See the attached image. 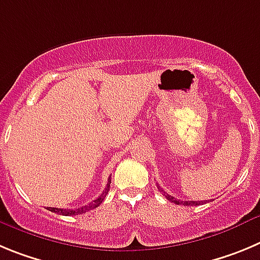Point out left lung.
<instances>
[{
  "label": "left lung",
  "mask_w": 260,
  "mask_h": 260,
  "mask_svg": "<svg viewBox=\"0 0 260 260\" xmlns=\"http://www.w3.org/2000/svg\"><path fill=\"white\" fill-rule=\"evenodd\" d=\"M159 190L160 191H163L162 189L160 188H158ZM163 196H165L166 198H167L168 201H171V202H175L176 203V205H184V206H198V205H203V203H206V202H203V201H198V202H196V201H189V202H182V201H179V200H175L174 197H172V196H170V194H167L166 193V191H163Z\"/></svg>",
  "instance_id": "1"
}]
</instances>
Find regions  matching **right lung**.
I'll use <instances>...</instances> for the list:
<instances>
[{
    "mask_svg": "<svg viewBox=\"0 0 260 260\" xmlns=\"http://www.w3.org/2000/svg\"><path fill=\"white\" fill-rule=\"evenodd\" d=\"M110 182H111V176L109 177L107 186H106V189H105L104 193H102L101 196L97 198V200L93 201L92 203H89L88 206H83V207H80V209H75V210H63V209H57V207H49L48 210L51 212H57V214H62V215H64V216H69V215H80V214H84V212H86V211H89V210L95 209V207H98V206L101 205L102 201L106 198L107 193H109V190H110Z\"/></svg>",
    "mask_w": 260,
    "mask_h": 260,
    "instance_id": "obj_1",
    "label": "right lung"
}]
</instances>
